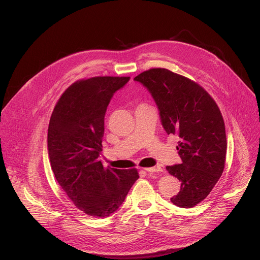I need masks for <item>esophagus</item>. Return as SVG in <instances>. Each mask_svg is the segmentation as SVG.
I'll use <instances>...</instances> for the list:
<instances>
[{"label": "esophagus", "instance_id": "1", "mask_svg": "<svg viewBox=\"0 0 260 260\" xmlns=\"http://www.w3.org/2000/svg\"><path fill=\"white\" fill-rule=\"evenodd\" d=\"M146 172L148 173H158V172H161L162 170L158 167H153V168H145L144 169Z\"/></svg>", "mask_w": 260, "mask_h": 260}]
</instances>
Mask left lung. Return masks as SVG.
<instances>
[{
  "instance_id": "left-lung-1",
  "label": "left lung",
  "mask_w": 260,
  "mask_h": 260,
  "mask_svg": "<svg viewBox=\"0 0 260 260\" xmlns=\"http://www.w3.org/2000/svg\"><path fill=\"white\" fill-rule=\"evenodd\" d=\"M134 80L153 96L167 134L179 137L182 162L167 171L181 182V188L171 202L192 208L209 196L223 173L228 148L223 117L200 84L168 69L144 71Z\"/></svg>"
}]
</instances>
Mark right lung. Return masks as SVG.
I'll return each instance as SVG.
<instances>
[{
    "label": "right lung",
    "mask_w": 260,
    "mask_h": 260,
    "mask_svg": "<svg viewBox=\"0 0 260 260\" xmlns=\"http://www.w3.org/2000/svg\"><path fill=\"white\" fill-rule=\"evenodd\" d=\"M128 80L99 76L74 82L50 117L47 147L51 170L72 203L92 217L114 213L139 178L137 169H105L99 159L107 107Z\"/></svg>",
    "instance_id": "obj_1"
}]
</instances>
